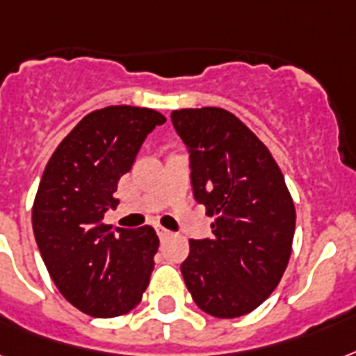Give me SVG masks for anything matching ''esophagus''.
<instances>
[{
    "label": "esophagus",
    "instance_id": "34e87169",
    "mask_svg": "<svg viewBox=\"0 0 356 356\" xmlns=\"http://www.w3.org/2000/svg\"><path fill=\"white\" fill-rule=\"evenodd\" d=\"M156 233H159V237L162 238V241L172 235V232H170V229H166V227H162V226H156Z\"/></svg>",
    "mask_w": 356,
    "mask_h": 356
}]
</instances>
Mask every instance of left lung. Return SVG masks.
<instances>
[{"mask_svg":"<svg viewBox=\"0 0 356 356\" xmlns=\"http://www.w3.org/2000/svg\"><path fill=\"white\" fill-rule=\"evenodd\" d=\"M172 121L190 149L194 197L214 216L213 237L190 241L184 284L209 316H246L275 291L291 257L297 213L284 173L224 108L173 110Z\"/></svg>","mask_w":356,"mask_h":356,"instance_id":"8db88e82","label":"left lung"}]
</instances>
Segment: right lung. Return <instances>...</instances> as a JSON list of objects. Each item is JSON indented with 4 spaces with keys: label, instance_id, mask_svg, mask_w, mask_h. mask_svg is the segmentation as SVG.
I'll list each match as a JSON object with an SVG mask.
<instances>
[{
    "label": "right lung",
    "instance_id": "add662e5",
    "mask_svg": "<svg viewBox=\"0 0 356 356\" xmlns=\"http://www.w3.org/2000/svg\"><path fill=\"white\" fill-rule=\"evenodd\" d=\"M166 118L151 108L106 106L65 136L35 194L33 233L50 278L70 305L91 317H118L140 305L154 268L159 237L104 224L118 205L145 136Z\"/></svg>",
    "mask_w": 356,
    "mask_h": 356
}]
</instances>
